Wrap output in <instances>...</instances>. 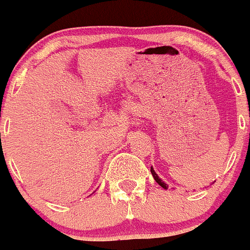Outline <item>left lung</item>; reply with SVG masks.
I'll return each mask as SVG.
<instances>
[{
    "label": "left lung",
    "mask_w": 250,
    "mask_h": 250,
    "mask_svg": "<svg viewBox=\"0 0 250 250\" xmlns=\"http://www.w3.org/2000/svg\"><path fill=\"white\" fill-rule=\"evenodd\" d=\"M150 173H152V175H153V178H154V181H156L157 183H158L159 186L162 187V188H164V189H168V184H167V183H164V182L162 181L161 178H159L158 174H157V173L154 172V169H153V167H150Z\"/></svg>",
    "instance_id": "8db88e82"
}]
</instances>
